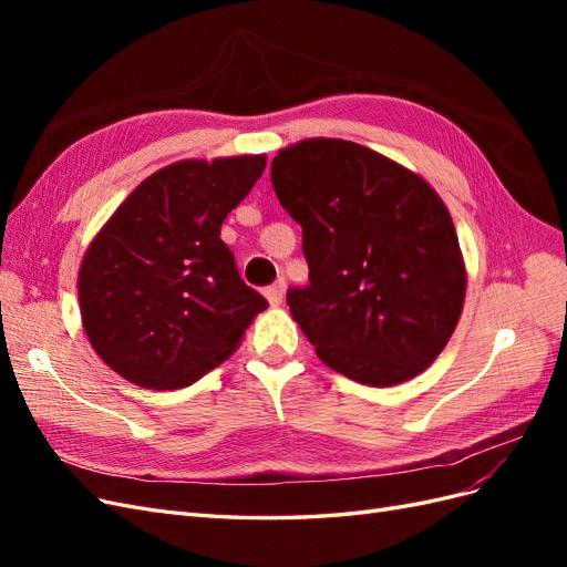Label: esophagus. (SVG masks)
I'll return each mask as SVG.
<instances>
[{
  "instance_id": "1",
  "label": "esophagus",
  "mask_w": 567,
  "mask_h": 567,
  "mask_svg": "<svg viewBox=\"0 0 567 567\" xmlns=\"http://www.w3.org/2000/svg\"><path fill=\"white\" fill-rule=\"evenodd\" d=\"M284 296H286V281L279 279L277 284H271L269 288H265V298L269 300L271 307H279L284 302Z\"/></svg>"
}]
</instances>
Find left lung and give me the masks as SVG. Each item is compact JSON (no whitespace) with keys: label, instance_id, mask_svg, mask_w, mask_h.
Here are the masks:
<instances>
[{"label":"left lung","instance_id":"obj_1","mask_svg":"<svg viewBox=\"0 0 567 567\" xmlns=\"http://www.w3.org/2000/svg\"><path fill=\"white\" fill-rule=\"evenodd\" d=\"M271 184L302 227L310 286L290 290L288 305L321 362L373 388L431 367L466 300V262L435 188L329 136L281 148Z\"/></svg>","mask_w":567,"mask_h":567}]
</instances>
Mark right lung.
Returning a JSON list of instances; mask_svg holds the SVG:
<instances>
[{
    "mask_svg": "<svg viewBox=\"0 0 567 567\" xmlns=\"http://www.w3.org/2000/svg\"><path fill=\"white\" fill-rule=\"evenodd\" d=\"M265 167V153L177 161L136 186L92 238L78 271L82 329L125 381L192 385L267 310L219 238Z\"/></svg>",
    "mask_w": 567,
    "mask_h": 567,
    "instance_id": "add662e5",
    "label": "right lung"
}]
</instances>
